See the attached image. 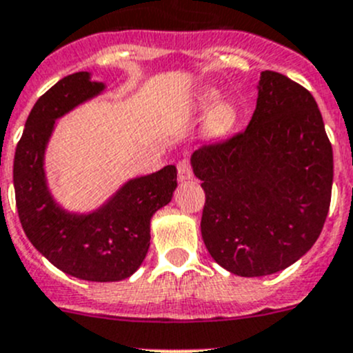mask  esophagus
<instances>
[{
  "label": "esophagus",
  "mask_w": 353,
  "mask_h": 353,
  "mask_svg": "<svg viewBox=\"0 0 353 353\" xmlns=\"http://www.w3.org/2000/svg\"><path fill=\"white\" fill-rule=\"evenodd\" d=\"M176 170H178V180L180 181H187L194 176V173H192V166L187 159H183V161L178 163Z\"/></svg>",
  "instance_id": "esophagus-1"
}]
</instances>
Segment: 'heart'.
I'll return each mask as SVG.
<instances>
[{"instance_id":"1","label":"heart","mask_w":353,"mask_h":353,"mask_svg":"<svg viewBox=\"0 0 353 353\" xmlns=\"http://www.w3.org/2000/svg\"><path fill=\"white\" fill-rule=\"evenodd\" d=\"M219 101V92L216 89H204L197 94L194 104V113L197 117H205L211 112L208 118V130L209 137H223L228 134L233 127H235L236 120H239V111L236 106L230 101Z\"/></svg>"}]
</instances>
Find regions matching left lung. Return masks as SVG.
Listing matches in <instances>:
<instances>
[{"label":"left lung","instance_id":"8db88e82","mask_svg":"<svg viewBox=\"0 0 353 353\" xmlns=\"http://www.w3.org/2000/svg\"><path fill=\"white\" fill-rule=\"evenodd\" d=\"M205 204L201 233L212 259L236 276H266L316 243L331 202L333 149L312 94L261 73L242 134L190 158Z\"/></svg>","mask_w":353,"mask_h":353}]
</instances>
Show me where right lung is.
<instances>
[{
    "label": "right lung",
    "instance_id": "add662e5",
    "mask_svg": "<svg viewBox=\"0 0 353 353\" xmlns=\"http://www.w3.org/2000/svg\"><path fill=\"white\" fill-rule=\"evenodd\" d=\"M104 90L106 83L89 72L54 83L34 104L13 161L17 209L27 239L59 271L87 281H120L141 268L151 245V218L176 188V168L168 165L130 178L89 212L68 211L54 199L44 159L57 121Z\"/></svg>",
    "mask_w": 353,
    "mask_h": 353
}]
</instances>
